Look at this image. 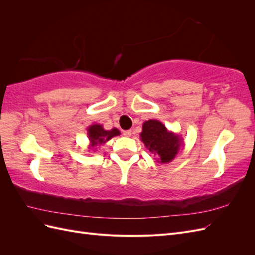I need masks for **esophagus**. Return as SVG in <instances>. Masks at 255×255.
Returning <instances> with one entry per match:
<instances>
[{"label": "esophagus", "mask_w": 255, "mask_h": 255, "mask_svg": "<svg viewBox=\"0 0 255 255\" xmlns=\"http://www.w3.org/2000/svg\"><path fill=\"white\" fill-rule=\"evenodd\" d=\"M123 135L125 136H127V137H129L130 135H132V130H125V132H123Z\"/></svg>", "instance_id": "esophagus-1"}]
</instances>
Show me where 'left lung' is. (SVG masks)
Returning <instances> with one entry per match:
<instances>
[{
  "instance_id": "left-lung-1",
  "label": "left lung",
  "mask_w": 255,
  "mask_h": 255,
  "mask_svg": "<svg viewBox=\"0 0 255 255\" xmlns=\"http://www.w3.org/2000/svg\"><path fill=\"white\" fill-rule=\"evenodd\" d=\"M140 140L159 164L170 163L184 146L181 135L169 130L165 125L155 119L143 122Z\"/></svg>"
}]
</instances>
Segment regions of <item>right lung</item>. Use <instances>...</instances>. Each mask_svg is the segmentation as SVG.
<instances>
[{"instance_id": "add662e5", "label": "right lung", "mask_w": 255, "mask_h": 255, "mask_svg": "<svg viewBox=\"0 0 255 255\" xmlns=\"http://www.w3.org/2000/svg\"><path fill=\"white\" fill-rule=\"evenodd\" d=\"M121 133L118 128H112L110 130L104 129L102 125H99V123H95V125H91L87 128V137L89 139V145L88 149L96 151L99 145H102L106 143L113 137L119 136Z\"/></svg>"}]
</instances>
